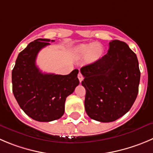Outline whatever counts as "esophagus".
<instances>
[{
    "instance_id": "esophagus-1",
    "label": "esophagus",
    "mask_w": 153,
    "mask_h": 153,
    "mask_svg": "<svg viewBox=\"0 0 153 153\" xmlns=\"http://www.w3.org/2000/svg\"><path fill=\"white\" fill-rule=\"evenodd\" d=\"M78 79H79V82H82V80H83V76H82V74H81L80 72L79 73V74H78Z\"/></svg>"
}]
</instances>
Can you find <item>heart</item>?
<instances>
[{
  "instance_id": "1",
  "label": "heart",
  "mask_w": 153,
  "mask_h": 153,
  "mask_svg": "<svg viewBox=\"0 0 153 153\" xmlns=\"http://www.w3.org/2000/svg\"><path fill=\"white\" fill-rule=\"evenodd\" d=\"M76 52L78 57L82 58L85 56V60L87 63H94L101 57L103 49L98 43L94 44H81L76 49Z\"/></svg>"
}]
</instances>
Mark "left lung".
Listing matches in <instances>:
<instances>
[{
    "instance_id": "1",
    "label": "left lung",
    "mask_w": 153,
    "mask_h": 153,
    "mask_svg": "<svg viewBox=\"0 0 153 153\" xmlns=\"http://www.w3.org/2000/svg\"><path fill=\"white\" fill-rule=\"evenodd\" d=\"M80 71L85 112L91 119L110 123L129 111L137 96L140 72L136 54L125 42L111 41L105 56Z\"/></svg>"
}]
</instances>
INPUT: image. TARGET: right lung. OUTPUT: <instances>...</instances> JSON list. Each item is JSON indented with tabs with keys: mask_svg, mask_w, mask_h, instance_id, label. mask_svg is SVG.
I'll return each instance as SVG.
<instances>
[{
	"mask_svg": "<svg viewBox=\"0 0 153 153\" xmlns=\"http://www.w3.org/2000/svg\"><path fill=\"white\" fill-rule=\"evenodd\" d=\"M49 41L40 38L29 43L19 54L12 71L15 98L22 110L38 122L60 119L65 113L66 97L79 83L77 69L68 75H59L42 73L37 68V54L50 44Z\"/></svg>",
	"mask_w": 153,
	"mask_h": 153,
	"instance_id": "add662e5",
	"label": "right lung"
}]
</instances>
